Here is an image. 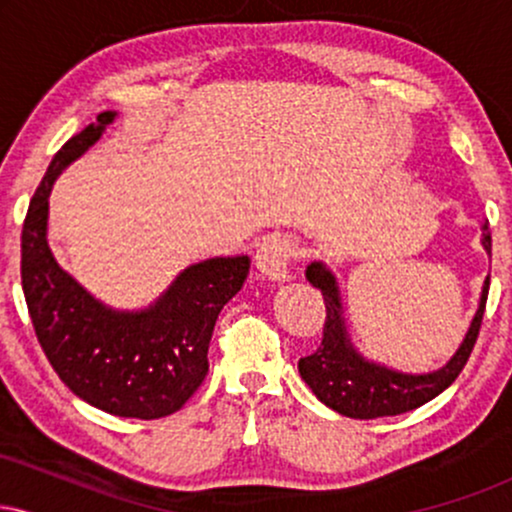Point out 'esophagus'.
<instances>
[{"label": "esophagus", "mask_w": 512, "mask_h": 512, "mask_svg": "<svg viewBox=\"0 0 512 512\" xmlns=\"http://www.w3.org/2000/svg\"><path fill=\"white\" fill-rule=\"evenodd\" d=\"M296 257V243L291 238H272L262 243L257 250L255 262L257 269L272 281H286L289 279V264Z\"/></svg>", "instance_id": "obj_1"}]
</instances>
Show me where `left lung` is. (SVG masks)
Returning <instances> with one entry per match:
<instances>
[{
    "label": "left lung",
    "instance_id": "8db88e82",
    "mask_svg": "<svg viewBox=\"0 0 512 512\" xmlns=\"http://www.w3.org/2000/svg\"><path fill=\"white\" fill-rule=\"evenodd\" d=\"M481 231H484L481 245L491 255L489 223H484ZM305 279L317 291H322L327 317L325 327H322V344L317 346L315 354L298 361V373L322 404L349 416V419H378V416L404 414V411L421 407L443 390H448L457 375L462 373L464 363L477 344L486 296H489V276H486L479 308L472 317L467 334H464L460 349L452 354L443 368L433 370V373L414 375L380 366V363L368 361L366 356L358 354L356 346L351 344L349 332H346L337 279L325 264L310 262L305 269Z\"/></svg>",
    "mask_w": 512,
    "mask_h": 512
}]
</instances>
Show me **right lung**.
Returning <instances> with one entry per match:
<instances>
[{
  "label": "right lung",
  "mask_w": 512,
  "mask_h": 512,
  "mask_svg": "<svg viewBox=\"0 0 512 512\" xmlns=\"http://www.w3.org/2000/svg\"><path fill=\"white\" fill-rule=\"evenodd\" d=\"M115 117L105 110L52 158L23 221L21 286L35 337L62 383L91 407L149 421L182 409L207 378L216 317L243 289L250 257L190 264L142 310L110 308L64 272L48 245L52 182Z\"/></svg>",
  "instance_id": "add662e5"
}]
</instances>
